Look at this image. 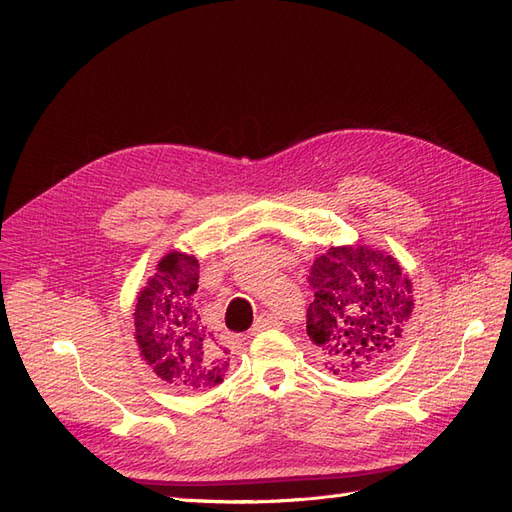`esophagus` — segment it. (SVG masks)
Segmentation results:
<instances>
[{
    "mask_svg": "<svg viewBox=\"0 0 512 512\" xmlns=\"http://www.w3.org/2000/svg\"><path fill=\"white\" fill-rule=\"evenodd\" d=\"M282 320L277 318L275 314H260L256 324H254V331H265V329H273V327H280Z\"/></svg>",
    "mask_w": 512,
    "mask_h": 512,
    "instance_id": "34e87169",
    "label": "esophagus"
}]
</instances>
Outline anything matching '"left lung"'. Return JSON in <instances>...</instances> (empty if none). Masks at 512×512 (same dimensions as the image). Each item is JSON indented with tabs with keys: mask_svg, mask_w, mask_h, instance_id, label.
Masks as SVG:
<instances>
[{
	"mask_svg": "<svg viewBox=\"0 0 512 512\" xmlns=\"http://www.w3.org/2000/svg\"><path fill=\"white\" fill-rule=\"evenodd\" d=\"M314 301L307 335L337 376L380 367L399 344L412 314L410 280L397 262L367 247H331L309 271Z\"/></svg>",
	"mask_w": 512,
	"mask_h": 512,
	"instance_id": "left-lung-1",
	"label": "left lung"
}]
</instances>
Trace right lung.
Here are the masks:
<instances>
[{
    "label": "right lung",
    "mask_w": 512,
    "mask_h": 512,
    "mask_svg": "<svg viewBox=\"0 0 512 512\" xmlns=\"http://www.w3.org/2000/svg\"><path fill=\"white\" fill-rule=\"evenodd\" d=\"M198 269V260L188 254L164 256L134 309L136 342L145 361L177 389L218 384L228 367L213 333L200 322Z\"/></svg>",
    "instance_id": "obj_1"
}]
</instances>
